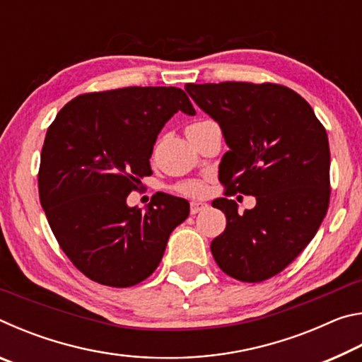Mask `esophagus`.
Segmentation results:
<instances>
[{
    "instance_id": "esophagus-1",
    "label": "esophagus",
    "mask_w": 362,
    "mask_h": 362,
    "mask_svg": "<svg viewBox=\"0 0 362 362\" xmlns=\"http://www.w3.org/2000/svg\"><path fill=\"white\" fill-rule=\"evenodd\" d=\"M206 207H207L206 203H201V201H192V204H189V212L198 214L203 209H206Z\"/></svg>"
}]
</instances>
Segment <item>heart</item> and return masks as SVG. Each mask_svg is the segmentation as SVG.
<instances>
[{"instance_id":"obj_1","label":"heart","mask_w":362,"mask_h":362,"mask_svg":"<svg viewBox=\"0 0 362 362\" xmlns=\"http://www.w3.org/2000/svg\"><path fill=\"white\" fill-rule=\"evenodd\" d=\"M177 189H179L180 193H185L188 196H201L204 194L206 187L204 183L199 180H188V182L180 183V185L177 187Z\"/></svg>"}]
</instances>
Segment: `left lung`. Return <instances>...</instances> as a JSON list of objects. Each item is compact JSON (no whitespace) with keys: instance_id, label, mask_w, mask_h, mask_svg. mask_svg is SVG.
I'll use <instances>...</instances> for the list:
<instances>
[{"instance_id":"left-lung-1","label":"left lung","mask_w":362,"mask_h":362,"mask_svg":"<svg viewBox=\"0 0 362 362\" xmlns=\"http://www.w3.org/2000/svg\"><path fill=\"white\" fill-rule=\"evenodd\" d=\"M185 90L218 122L228 145L218 180L257 201L243 214L233 199L212 201L226 217L225 231L211 243L212 255L228 276L260 283L283 272L326 217V129L303 97L279 84L228 81L187 84Z\"/></svg>"}]
</instances>
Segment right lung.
<instances>
[{
    "label": "right lung",
    "mask_w": 362,
    "mask_h": 362,
    "mask_svg": "<svg viewBox=\"0 0 362 362\" xmlns=\"http://www.w3.org/2000/svg\"><path fill=\"white\" fill-rule=\"evenodd\" d=\"M177 112L196 115L182 89L136 86L79 95L47 129L41 206L66 257L95 283L129 287L148 278L188 217V201L166 193L145 212L127 206L140 177L153 174V146Z\"/></svg>",
    "instance_id": "1"
}]
</instances>
